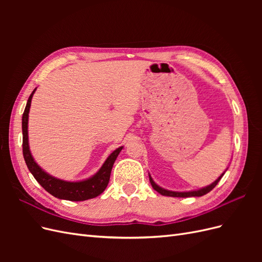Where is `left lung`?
<instances>
[{
	"mask_svg": "<svg viewBox=\"0 0 262 262\" xmlns=\"http://www.w3.org/2000/svg\"><path fill=\"white\" fill-rule=\"evenodd\" d=\"M225 173V171L222 173V175L214 181V182H212L211 185H209V186H207V187H204V188H201V189H199V190H193V191H185V192H178V191H170V190H166V189H164V188H162V187H160L158 185H156L155 184V181L152 179V177H150V175H148V177H149V182H150V185H152V187H153V189L154 190H156V191L158 192V193H161L162 195H167V196H176V198H188V196H201V195H204V194H207L208 192H210L211 190L215 187L216 185H217V182L221 180V178L223 177V175Z\"/></svg>",
	"mask_w": 262,
	"mask_h": 262,
	"instance_id": "8db88e82",
	"label": "left lung"
}]
</instances>
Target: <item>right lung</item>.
Returning a JSON list of instances; mask_svg holds the SVG:
<instances>
[{
    "label": "right lung",
    "instance_id": "1",
    "mask_svg": "<svg viewBox=\"0 0 262 262\" xmlns=\"http://www.w3.org/2000/svg\"><path fill=\"white\" fill-rule=\"evenodd\" d=\"M36 90L37 89H35L33 93L30 94V96L27 100L25 112H24L21 119L23 155L24 158H25V162L29 171L33 173L35 179L40 184V186L46 190V191H48L53 196L58 198V199L70 201H84L96 198L97 195L104 192V190L106 189L110 179V173H112L114 163L119 153L121 152L123 146L115 149L114 152L108 156L106 162L102 164L100 169L89 179H85L82 181H66L52 177L49 173H47L40 166L35 162L33 155L30 153L28 144V114L31 104V98H33V95L36 92Z\"/></svg>",
    "mask_w": 262,
    "mask_h": 262
}]
</instances>
